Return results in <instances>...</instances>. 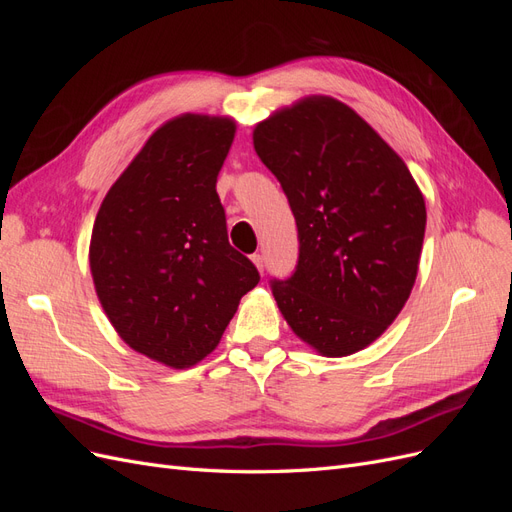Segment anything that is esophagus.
<instances>
[{
	"label": "esophagus",
	"mask_w": 512,
	"mask_h": 512,
	"mask_svg": "<svg viewBox=\"0 0 512 512\" xmlns=\"http://www.w3.org/2000/svg\"><path fill=\"white\" fill-rule=\"evenodd\" d=\"M252 260H254V265H256V269H258L260 273L265 271V256H262V254H254Z\"/></svg>",
	"instance_id": "esophagus-1"
}]
</instances>
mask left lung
<instances>
[{
    "instance_id": "8db88e82",
    "label": "left lung",
    "mask_w": 512,
    "mask_h": 512,
    "mask_svg": "<svg viewBox=\"0 0 512 512\" xmlns=\"http://www.w3.org/2000/svg\"><path fill=\"white\" fill-rule=\"evenodd\" d=\"M254 149L299 230L297 267L271 280L277 307L320 354L363 350L416 280L427 211L408 166L350 106L324 96L260 121Z\"/></svg>"
}]
</instances>
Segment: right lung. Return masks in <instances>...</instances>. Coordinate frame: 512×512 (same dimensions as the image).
<instances>
[{
    "label": "right lung",
    "mask_w": 512,
    "mask_h": 512,
    "mask_svg": "<svg viewBox=\"0 0 512 512\" xmlns=\"http://www.w3.org/2000/svg\"><path fill=\"white\" fill-rule=\"evenodd\" d=\"M235 121L183 115L164 123L113 183L91 230L98 299L123 342L183 369L220 344L260 275L228 243L215 192Z\"/></svg>",
    "instance_id": "add662e5"
}]
</instances>
